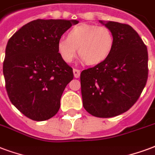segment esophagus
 <instances>
[{"mask_svg":"<svg viewBox=\"0 0 155 155\" xmlns=\"http://www.w3.org/2000/svg\"><path fill=\"white\" fill-rule=\"evenodd\" d=\"M80 73H81V71L79 70V69H76V68L73 69V75H74V78H78L79 77H80Z\"/></svg>","mask_w":155,"mask_h":155,"instance_id":"34e87169","label":"esophagus"}]
</instances>
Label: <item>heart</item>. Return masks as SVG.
I'll use <instances>...</instances> for the list:
<instances>
[{"label": "heart", "mask_w": 155, "mask_h": 155, "mask_svg": "<svg viewBox=\"0 0 155 155\" xmlns=\"http://www.w3.org/2000/svg\"><path fill=\"white\" fill-rule=\"evenodd\" d=\"M114 46V37L108 28L80 24L69 31L68 38L58 41L57 50L65 62L71 63L78 53L82 61L98 64L109 58Z\"/></svg>", "instance_id": "obj_1"}]
</instances>
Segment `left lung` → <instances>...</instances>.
<instances>
[{
	"label": "left lung",
	"mask_w": 155,
	"mask_h": 155,
	"mask_svg": "<svg viewBox=\"0 0 155 155\" xmlns=\"http://www.w3.org/2000/svg\"><path fill=\"white\" fill-rule=\"evenodd\" d=\"M100 22L112 32L114 46L108 59L81 73L82 104L95 117H112L139 99L148 78V51L130 25Z\"/></svg>",
	"instance_id": "8db88e82"
}]
</instances>
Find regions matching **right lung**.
I'll list each match as a JSON object with an SVG mask.
<instances>
[{
    "instance_id": "add662e5",
    "label": "right lung",
    "mask_w": 155,
    "mask_h": 155,
    "mask_svg": "<svg viewBox=\"0 0 155 155\" xmlns=\"http://www.w3.org/2000/svg\"><path fill=\"white\" fill-rule=\"evenodd\" d=\"M78 20L37 19L8 41L3 63L7 94L23 114L45 121L56 114L73 68L63 60L57 43Z\"/></svg>"
}]
</instances>
